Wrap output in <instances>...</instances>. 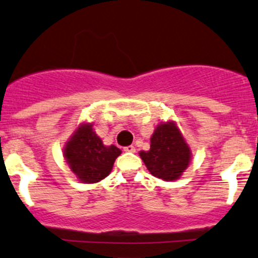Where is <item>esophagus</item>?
<instances>
[{
  "label": "esophagus",
  "mask_w": 258,
  "mask_h": 258,
  "mask_svg": "<svg viewBox=\"0 0 258 258\" xmlns=\"http://www.w3.org/2000/svg\"><path fill=\"white\" fill-rule=\"evenodd\" d=\"M123 150H124V151H126V152H135V151H136V149H135V146H132V145H131V146H126Z\"/></svg>",
  "instance_id": "34e87169"
}]
</instances>
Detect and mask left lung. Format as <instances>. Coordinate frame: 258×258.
<instances>
[{"mask_svg": "<svg viewBox=\"0 0 258 258\" xmlns=\"http://www.w3.org/2000/svg\"><path fill=\"white\" fill-rule=\"evenodd\" d=\"M140 156L154 176L172 181L189 166L191 152L176 124L166 122L156 127L150 150L140 151Z\"/></svg>", "mask_w": 258, "mask_h": 258, "instance_id": "obj_1", "label": "left lung"}]
</instances>
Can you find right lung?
<instances>
[{"label": "right lung", "instance_id": "1", "mask_svg": "<svg viewBox=\"0 0 258 258\" xmlns=\"http://www.w3.org/2000/svg\"><path fill=\"white\" fill-rule=\"evenodd\" d=\"M121 150L106 146L93 131V124L78 127L64 147V156L72 171L82 182L93 184L108 176Z\"/></svg>", "mask_w": 258, "mask_h": 258}]
</instances>
